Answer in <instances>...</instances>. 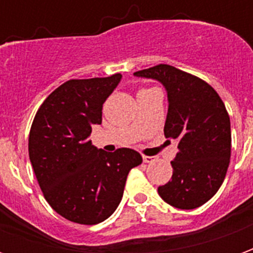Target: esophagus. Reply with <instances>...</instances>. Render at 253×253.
I'll return each mask as SVG.
<instances>
[{"instance_id": "esophagus-1", "label": "esophagus", "mask_w": 253, "mask_h": 253, "mask_svg": "<svg viewBox=\"0 0 253 253\" xmlns=\"http://www.w3.org/2000/svg\"><path fill=\"white\" fill-rule=\"evenodd\" d=\"M142 159H143V163H148V164L156 161V157H153V156H142Z\"/></svg>"}]
</instances>
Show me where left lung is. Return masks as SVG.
Masks as SVG:
<instances>
[{"label": "left lung", "instance_id": "1", "mask_svg": "<svg viewBox=\"0 0 253 253\" xmlns=\"http://www.w3.org/2000/svg\"><path fill=\"white\" fill-rule=\"evenodd\" d=\"M134 76L164 85L169 103L164 134L179 141V152L170 161L172 180L159 187L160 196L183 210L205 205L219 190L230 161V119L223 101L206 81L170 65Z\"/></svg>", "mask_w": 253, "mask_h": 253}]
</instances>
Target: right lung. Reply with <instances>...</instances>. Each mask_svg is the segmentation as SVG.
<instances>
[{
    "label": "right lung",
    "mask_w": 253,
    "mask_h": 253,
    "mask_svg": "<svg viewBox=\"0 0 253 253\" xmlns=\"http://www.w3.org/2000/svg\"><path fill=\"white\" fill-rule=\"evenodd\" d=\"M121 78L116 73L69 80L48 94L32 122L28 152L38 183L48 205L72 222L96 225L110 217L121 203L128 172L142 163L132 149L107 153L89 141Z\"/></svg>",
    "instance_id": "1"
}]
</instances>
